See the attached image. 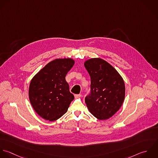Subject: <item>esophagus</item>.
<instances>
[{
    "mask_svg": "<svg viewBox=\"0 0 158 158\" xmlns=\"http://www.w3.org/2000/svg\"><path fill=\"white\" fill-rule=\"evenodd\" d=\"M74 97H75V98H79L81 97V95H80V94H79V95H74Z\"/></svg>",
    "mask_w": 158,
    "mask_h": 158,
    "instance_id": "1",
    "label": "esophagus"
}]
</instances>
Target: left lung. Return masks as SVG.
<instances>
[{
	"label": "left lung",
	"mask_w": 158,
	"mask_h": 158,
	"mask_svg": "<svg viewBox=\"0 0 158 158\" xmlns=\"http://www.w3.org/2000/svg\"><path fill=\"white\" fill-rule=\"evenodd\" d=\"M91 79V93L85 99L90 112L100 120L112 117L121 107L125 96L123 79L110 64L101 58L84 62Z\"/></svg>",
	"instance_id": "8db88e82"
}]
</instances>
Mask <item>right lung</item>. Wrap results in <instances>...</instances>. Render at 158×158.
Listing matches in <instances>:
<instances>
[{
    "instance_id": "obj_1",
    "label": "right lung",
    "mask_w": 158,
    "mask_h": 158,
    "mask_svg": "<svg viewBox=\"0 0 158 158\" xmlns=\"http://www.w3.org/2000/svg\"><path fill=\"white\" fill-rule=\"evenodd\" d=\"M74 60L57 59L44 66L33 77L29 89L32 107L41 118L53 122L67 112L74 95L70 93L65 80Z\"/></svg>"
}]
</instances>
